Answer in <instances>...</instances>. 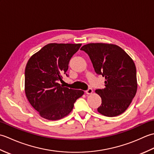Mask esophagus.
Segmentation results:
<instances>
[{"label":"esophagus","mask_w":154,"mask_h":154,"mask_svg":"<svg viewBox=\"0 0 154 154\" xmlns=\"http://www.w3.org/2000/svg\"><path fill=\"white\" fill-rule=\"evenodd\" d=\"M93 92V89H91V88H89V89H88L86 91H85V93H86V94H92V93Z\"/></svg>","instance_id":"1"}]
</instances>
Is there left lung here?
<instances>
[{
  "mask_svg": "<svg viewBox=\"0 0 154 154\" xmlns=\"http://www.w3.org/2000/svg\"><path fill=\"white\" fill-rule=\"evenodd\" d=\"M81 50L89 56L96 73L106 79L105 87L95 91L102 99L98 112L109 117L122 114L135 97L138 87L132 59L114 44H88Z\"/></svg>",
  "mask_w": 154,
  "mask_h": 154,
  "instance_id": "8db88e82",
  "label": "left lung"
}]
</instances>
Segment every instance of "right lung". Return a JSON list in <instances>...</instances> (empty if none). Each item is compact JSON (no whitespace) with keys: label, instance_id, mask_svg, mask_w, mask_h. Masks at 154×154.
<instances>
[{"label":"right lung","instance_id":"right-lung-1","mask_svg":"<svg viewBox=\"0 0 154 154\" xmlns=\"http://www.w3.org/2000/svg\"><path fill=\"white\" fill-rule=\"evenodd\" d=\"M81 44H49L29 59L25 69V93L34 109L47 120L66 116L83 91L64 87L58 82L67 75L72 56Z\"/></svg>","mask_w":154,"mask_h":154}]
</instances>
